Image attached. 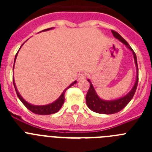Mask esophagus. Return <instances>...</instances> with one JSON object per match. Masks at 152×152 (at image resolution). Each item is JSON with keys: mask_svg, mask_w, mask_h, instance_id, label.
I'll use <instances>...</instances> for the list:
<instances>
[{"mask_svg": "<svg viewBox=\"0 0 152 152\" xmlns=\"http://www.w3.org/2000/svg\"><path fill=\"white\" fill-rule=\"evenodd\" d=\"M79 80H83L84 79L87 78V75L85 73H80V75H78V77H77Z\"/></svg>", "mask_w": 152, "mask_h": 152, "instance_id": "34e87169", "label": "esophagus"}]
</instances>
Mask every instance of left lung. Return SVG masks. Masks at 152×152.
<instances>
[{"label": "left lung", "instance_id": "1", "mask_svg": "<svg viewBox=\"0 0 152 152\" xmlns=\"http://www.w3.org/2000/svg\"><path fill=\"white\" fill-rule=\"evenodd\" d=\"M112 33L113 36L116 39H119V41L123 42L126 45L133 55L134 61H135V67H136V77H135V81L133 87L130 90L129 92L125 96H121V97L115 99V100H106L101 99L100 96H98L95 91L91 80L88 79V81L90 82V88L88 91V94L86 95V103L88 105V108L91 109V110L94 111L97 113L101 114H113L121 111L130 102V100L132 99L135 92L136 91L137 86H138V80H139V69H138V64H137V58L136 55L132 50L129 43L124 39L118 33L115 31L112 30Z\"/></svg>", "mask_w": 152, "mask_h": 152}]
</instances>
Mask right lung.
<instances>
[{
  "label": "right lung",
  "instance_id": "obj_1",
  "mask_svg": "<svg viewBox=\"0 0 152 152\" xmlns=\"http://www.w3.org/2000/svg\"><path fill=\"white\" fill-rule=\"evenodd\" d=\"M53 29V28H49V29H44V30H42V31H48V30H49V29ZM22 45H21V46H22ZM21 46H20V48H21ZM20 49H19V51H20ZM19 51L17 52V55H16V56H15V58H14V64H15L16 58H17V55H18ZM13 68H14V65H13ZM13 85H14V88H15L16 92H17V96H18L19 99L20 100V101L23 103L24 106H25V107H26L28 110H30L31 112H33V113L39 114V115H50V114L56 113H57L58 111H59V110L61 108V107H62V105H63V103H64V94H65V91H67V89H68V88H71L72 86H73L74 84H76V83H77V80H75L74 82H72V84L68 86V88H65V89L63 91L62 94L60 95V96L58 98L57 100H55V101L52 102V103H49V104H46V105H42V106L33 105V104H31V103H28L26 100H24L23 97L21 96L20 94L19 93L18 90H17V86H16V84H15V80H14V78L13 79Z\"/></svg>",
  "mask_w": 152,
  "mask_h": 152
}]
</instances>
